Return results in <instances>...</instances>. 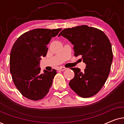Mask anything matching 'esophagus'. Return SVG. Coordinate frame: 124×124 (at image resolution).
Listing matches in <instances>:
<instances>
[{
    "label": "esophagus",
    "instance_id": "obj_1",
    "mask_svg": "<svg viewBox=\"0 0 124 124\" xmlns=\"http://www.w3.org/2000/svg\"><path fill=\"white\" fill-rule=\"evenodd\" d=\"M59 70H61V71H64V70H66V69H67V68H65V67H59Z\"/></svg>",
    "mask_w": 124,
    "mask_h": 124
}]
</instances>
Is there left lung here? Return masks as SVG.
<instances>
[{"instance_id":"8db88e82","label":"left lung","mask_w":124,"mask_h":124,"mask_svg":"<svg viewBox=\"0 0 124 124\" xmlns=\"http://www.w3.org/2000/svg\"><path fill=\"white\" fill-rule=\"evenodd\" d=\"M59 36L74 45V55L81 56L86 65L84 72L71 68L74 77L69 82L70 88L82 98L94 96L104 86L110 72L113 53L109 39L101 30L87 25L65 29Z\"/></svg>"}]
</instances>
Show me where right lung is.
Masks as SVG:
<instances>
[{"label": "right lung", "instance_id": "right-lung-1", "mask_svg": "<svg viewBox=\"0 0 124 124\" xmlns=\"http://www.w3.org/2000/svg\"><path fill=\"white\" fill-rule=\"evenodd\" d=\"M62 29H35L23 33L13 44L10 54V72L20 93L32 101L42 99L48 94L56 74L44 70L40 73V60L47 55V46Z\"/></svg>", "mask_w": 124, "mask_h": 124}]
</instances>
